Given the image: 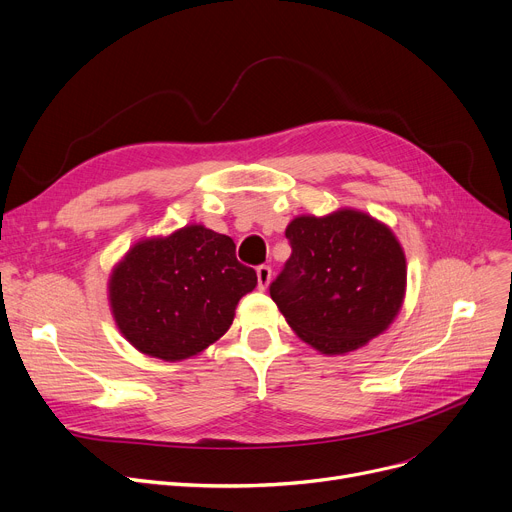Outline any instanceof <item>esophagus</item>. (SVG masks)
Wrapping results in <instances>:
<instances>
[{
    "label": "esophagus",
    "instance_id": "obj_1",
    "mask_svg": "<svg viewBox=\"0 0 512 512\" xmlns=\"http://www.w3.org/2000/svg\"><path fill=\"white\" fill-rule=\"evenodd\" d=\"M272 282V267L270 265H259L257 267V286L265 290Z\"/></svg>",
    "mask_w": 512,
    "mask_h": 512
}]
</instances>
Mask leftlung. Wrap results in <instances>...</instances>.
<instances>
[{"mask_svg": "<svg viewBox=\"0 0 512 512\" xmlns=\"http://www.w3.org/2000/svg\"><path fill=\"white\" fill-rule=\"evenodd\" d=\"M292 249L270 294L288 326L326 355L355 351L396 317L407 263L394 234L367 213L301 215L286 228Z\"/></svg>", "mask_w": 512, "mask_h": 512, "instance_id": "8db88e82", "label": "left lung"}]
</instances>
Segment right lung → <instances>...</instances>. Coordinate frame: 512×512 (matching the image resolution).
<instances>
[{"mask_svg": "<svg viewBox=\"0 0 512 512\" xmlns=\"http://www.w3.org/2000/svg\"><path fill=\"white\" fill-rule=\"evenodd\" d=\"M257 284L234 240L203 226L134 245L110 280L116 324L141 353L180 361L232 326L236 303Z\"/></svg>", "mask_w": 512, "mask_h": 512, "instance_id": "right-lung-1", "label": "right lung"}]
</instances>
